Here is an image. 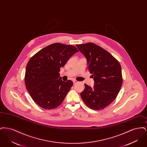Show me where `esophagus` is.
<instances>
[{
	"mask_svg": "<svg viewBox=\"0 0 147 147\" xmlns=\"http://www.w3.org/2000/svg\"><path fill=\"white\" fill-rule=\"evenodd\" d=\"M73 83L74 84H77V83H78V82H77V80H74L73 81Z\"/></svg>",
	"mask_w": 147,
	"mask_h": 147,
	"instance_id": "34e87169",
	"label": "esophagus"
}]
</instances>
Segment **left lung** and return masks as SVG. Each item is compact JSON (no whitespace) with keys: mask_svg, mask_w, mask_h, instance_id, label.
<instances>
[{"mask_svg":"<svg viewBox=\"0 0 147 147\" xmlns=\"http://www.w3.org/2000/svg\"><path fill=\"white\" fill-rule=\"evenodd\" d=\"M87 61L94 85L86 84L80 93L84 103L95 110L104 109L117 97L122 84L121 67L107 51L93 43L77 45Z\"/></svg>","mask_w":147,"mask_h":147,"instance_id":"1","label":"left lung"}]
</instances>
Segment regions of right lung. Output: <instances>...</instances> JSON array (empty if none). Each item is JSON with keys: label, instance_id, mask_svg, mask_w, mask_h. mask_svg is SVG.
<instances>
[{"label": "right lung", "instance_id": "add662e5", "mask_svg": "<svg viewBox=\"0 0 147 147\" xmlns=\"http://www.w3.org/2000/svg\"><path fill=\"white\" fill-rule=\"evenodd\" d=\"M78 52L74 46L55 43L40 50L29 60L25 76L26 88L34 101L43 109L58 107L70 90L73 82L63 81L59 72Z\"/></svg>", "mask_w": 147, "mask_h": 147}]
</instances>
